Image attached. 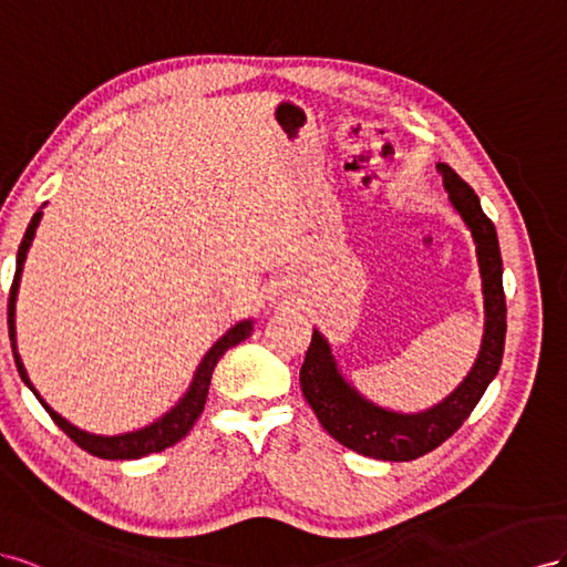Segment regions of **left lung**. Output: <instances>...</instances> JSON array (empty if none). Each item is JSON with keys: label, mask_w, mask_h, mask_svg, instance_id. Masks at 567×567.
I'll list each match as a JSON object with an SVG mask.
<instances>
[{"label": "left lung", "mask_w": 567, "mask_h": 567, "mask_svg": "<svg viewBox=\"0 0 567 567\" xmlns=\"http://www.w3.org/2000/svg\"><path fill=\"white\" fill-rule=\"evenodd\" d=\"M442 173L449 202L475 239L484 295V334L477 361L467 378L442 403L420 413H396L363 399L339 373L328 339L313 330L311 347L299 370L301 392L320 420L322 430L361 456L380 461H413L446 442L473 413L484 390L496 378L506 342L504 264L494 223L484 216L477 194L446 164Z\"/></svg>", "instance_id": "left-lung-1"}]
</instances>
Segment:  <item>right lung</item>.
<instances>
[{
    "mask_svg": "<svg viewBox=\"0 0 567 567\" xmlns=\"http://www.w3.org/2000/svg\"><path fill=\"white\" fill-rule=\"evenodd\" d=\"M42 212H38L32 216L28 230L23 235V241L19 247V256H16V275H13V285H11V292H9V337H11V349H13V359H16V368H19V375L21 380L30 386V392L40 399V403L44 406V411L52 415L54 423L66 432L71 440L80 446L85 449L87 454L96 456V458H106V461H133V458H142L147 454H158V451H164L173 444H177L183 440V436L194 427L197 423V417L204 411V403L208 396V384H212V375H214V368L220 361V355L237 347L239 342H245V339L251 334L254 330V322L251 320H241L237 322L235 328H230L225 332L218 342L208 349V353L202 359L197 373L192 378L189 390L185 392V396L175 403V406L164 415L158 417L156 423L135 430V432H125V434H116V436H102V434H90L85 430H78L75 425H71L66 417H61L56 411H52L47 406L44 399L38 394L35 386H32L23 361L19 351H16V297H19V285H21V272H23V264H25V256L28 249L32 245V237H35V230L40 225Z\"/></svg>",
    "mask_w": 567,
    "mask_h": 567,
    "instance_id": "obj_1",
    "label": "right lung"
}]
</instances>
